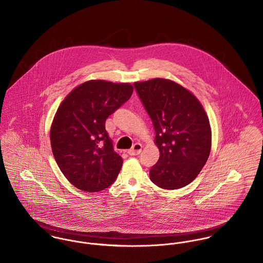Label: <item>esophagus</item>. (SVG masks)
Listing matches in <instances>:
<instances>
[{
  "label": "esophagus",
  "instance_id": "obj_1",
  "mask_svg": "<svg viewBox=\"0 0 263 263\" xmlns=\"http://www.w3.org/2000/svg\"><path fill=\"white\" fill-rule=\"evenodd\" d=\"M142 148H143V145L141 143H135L134 146L127 151V154L129 156H137L142 152Z\"/></svg>",
  "mask_w": 263,
  "mask_h": 263
}]
</instances>
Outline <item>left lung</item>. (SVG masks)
Listing matches in <instances>:
<instances>
[{
	"instance_id": "8db88e82",
	"label": "left lung",
	"mask_w": 263,
	"mask_h": 263,
	"mask_svg": "<svg viewBox=\"0 0 263 263\" xmlns=\"http://www.w3.org/2000/svg\"><path fill=\"white\" fill-rule=\"evenodd\" d=\"M153 121L158 163L149 171L154 184L166 190L189 185L205 166L211 151L212 132L208 116L190 90L166 79L134 83Z\"/></svg>"
}]
</instances>
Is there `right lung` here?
I'll use <instances>...</instances> for the list:
<instances>
[{
  "label": "right lung",
  "mask_w": 263,
  "mask_h": 263,
  "mask_svg": "<svg viewBox=\"0 0 263 263\" xmlns=\"http://www.w3.org/2000/svg\"><path fill=\"white\" fill-rule=\"evenodd\" d=\"M130 83L85 81L60 103L50 127L55 161L72 185L84 192L110 186L122 166L105 120L133 95Z\"/></svg>",
  "instance_id": "add662e5"
}]
</instances>
